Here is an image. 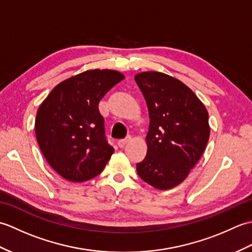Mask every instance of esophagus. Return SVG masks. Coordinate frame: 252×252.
Here are the masks:
<instances>
[{
    "instance_id": "34e87169",
    "label": "esophagus",
    "mask_w": 252,
    "mask_h": 252,
    "mask_svg": "<svg viewBox=\"0 0 252 252\" xmlns=\"http://www.w3.org/2000/svg\"><path fill=\"white\" fill-rule=\"evenodd\" d=\"M129 142H130V137L123 138V140H119V141H118V146H119L120 148H123Z\"/></svg>"
}]
</instances>
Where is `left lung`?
Returning <instances> with one entry per match:
<instances>
[{"label": "left lung", "mask_w": 252, "mask_h": 252, "mask_svg": "<svg viewBox=\"0 0 252 252\" xmlns=\"http://www.w3.org/2000/svg\"><path fill=\"white\" fill-rule=\"evenodd\" d=\"M145 97L147 154L136 164L140 178L160 190L181 184L202 156L210 136L208 111L180 80L158 71L135 74Z\"/></svg>", "instance_id": "1"}]
</instances>
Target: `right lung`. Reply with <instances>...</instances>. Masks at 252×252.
<instances>
[{
  "mask_svg": "<svg viewBox=\"0 0 252 252\" xmlns=\"http://www.w3.org/2000/svg\"><path fill=\"white\" fill-rule=\"evenodd\" d=\"M123 79L110 69L88 70L57 84L42 101L34 123L36 141L46 161L63 179H92L114 154L98 104Z\"/></svg>",
  "mask_w": 252,
  "mask_h": 252,
  "instance_id": "1",
  "label": "right lung"
}]
</instances>
